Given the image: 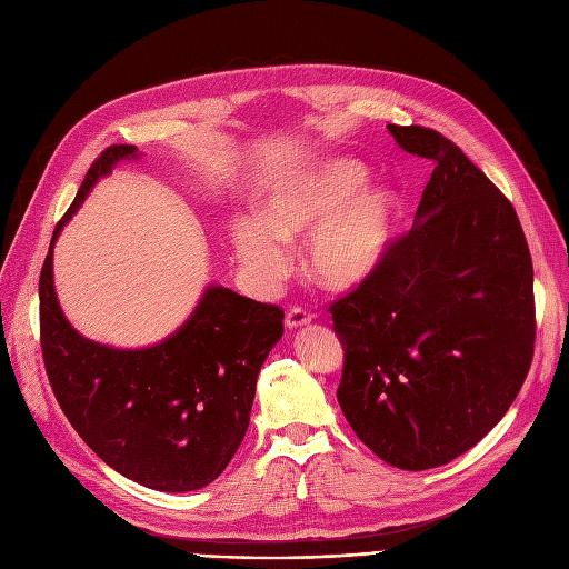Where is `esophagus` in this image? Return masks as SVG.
I'll use <instances>...</instances> for the list:
<instances>
[{
	"label": "esophagus",
	"instance_id": "esophagus-1",
	"mask_svg": "<svg viewBox=\"0 0 569 569\" xmlns=\"http://www.w3.org/2000/svg\"><path fill=\"white\" fill-rule=\"evenodd\" d=\"M311 323V313L302 307H292L288 313H286V326L290 330H298V328H305Z\"/></svg>",
	"mask_w": 569,
	"mask_h": 569
}]
</instances>
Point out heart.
<instances>
[{
  "label": "heart",
  "mask_w": 569,
  "mask_h": 569,
  "mask_svg": "<svg viewBox=\"0 0 569 569\" xmlns=\"http://www.w3.org/2000/svg\"><path fill=\"white\" fill-rule=\"evenodd\" d=\"M370 171L356 159L328 157L269 187L262 216H237L229 239L241 269L260 286L279 283L290 264L288 246L308 231L305 267L326 290L366 283L387 260L401 197L391 187H363Z\"/></svg>",
  "instance_id": "1"
}]
</instances>
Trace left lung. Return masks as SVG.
Here are the masks:
<instances>
[{"label":"left lung","instance_id":"1","mask_svg":"<svg viewBox=\"0 0 569 569\" xmlns=\"http://www.w3.org/2000/svg\"><path fill=\"white\" fill-rule=\"evenodd\" d=\"M433 163L415 224L372 277L335 300L345 349L338 401L387 465L443 467L511 403L535 353V273L511 201L425 126H387Z\"/></svg>","mask_w":569,"mask_h":569}]
</instances>
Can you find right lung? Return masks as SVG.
Instances as JSON below:
<instances>
[{"instance_id":"add662e5","label":"right lung","mask_w":569,"mask_h":569,"mask_svg":"<svg viewBox=\"0 0 569 569\" xmlns=\"http://www.w3.org/2000/svg\"><path fill=\"white\" fill-rule=\"evenodd\" d=\"M136 157V144H110L56 224L39 277L41 353L58 406L104 465L144 488L192 492L239 450L283 311L208 286L192 317L154 347L114 349L70 326L53 288V243L91 187Z\"/></svg>"}]
</instances>
